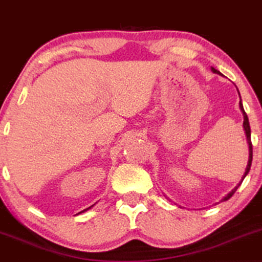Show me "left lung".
I'll use <instances>...</instances> for the list:
<instances>
[{"label":"left lung","instance_id":"8db88e82","mask_svg":"<svg viewBox=\"0 0 262 262\" xmlns=\"http://www.w3.org/2000/svg\"><path fill=\"white\" fill-rule=\"evenodd\" d=\"M212 71H213V73H217V74H221V73H219L217 69H214V68H212ZM239 107H241V110H242V113H243V117H245V121H243V128H245V130H246V135H247V140H248V145H249V159H248V165H247V169H246V172H245V175H243V177H242V180H241V182L237 184V186L233 188V189L230 191V193L226 195V196L223 199L222 201H226V200H229L230 198L232 196L233 194H235V191L237 190V188H238L239 186H241V183H242V181L245 180V177L248 175V172H249V170H250V166H252V160H253V145H252V139H250V125H249V121H248V116H247V114H246V111H245V109H243V105H242V102H239Z\"/></svg>","mask_w":262,"mask_h":262}]
</instances>
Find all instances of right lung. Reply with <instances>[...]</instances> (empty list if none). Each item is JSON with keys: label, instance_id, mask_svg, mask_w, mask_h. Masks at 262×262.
Segmentation results:
<instances>
[{"label": "right lung", "instance_id": "add662e5", "mask_svg": "<svg viewBox=\"0 0 262 262\" xmlns=\"http://www.w3.org/2000/svg\"><path fill=\"white\" fill-rule=\"evenodd\" d=\"M91 207H92V206H91ZM91 207H89V208H86V210H83V211H81V212H79V213H82V212H85V211H87V210H90V208Z\"/></svg>", "mask_w": 262, "mask_h": 262}]
</instances>
